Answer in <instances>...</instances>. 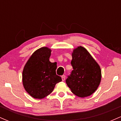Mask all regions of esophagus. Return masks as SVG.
<instances>
[{
    "label": "esophagus",
    "instance_id": "34e87169",
    "mask_svg": "<svg viewBox=\"0 0 121 121\" xmlns=\"http://www.w3.org/2000/svg\"><path fill=\"white\" fill-rule=\"evenodd\" d=\"M61 78H62V81H65V75H62V76H61Z\"/></svg>",
    "mask_w": 121,
    "mask_h": 121
}]
</instances>
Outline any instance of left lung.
Listing matches in <instances>:
<instances>
[{
	"label": "left lung",
	"instance_id": "8db88e82",
	"mask_svg": "<svg viewBox=\"0 0 121 121\" xmlns=\"http://www.w3.org/2000/svg\"><path fill=\"white\" fill-rule=\"evenodd\" d=\"M72 56L73 70L66 80V84L77 96H89L95 92L101 82L100 66L83 47L73 49Z\"/></svg>",
	"mask_w": 121,
	"mask_h": 121
}]
</instances>
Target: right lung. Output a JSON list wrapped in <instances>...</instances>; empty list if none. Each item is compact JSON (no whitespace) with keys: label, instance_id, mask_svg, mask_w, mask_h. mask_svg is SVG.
<instances>
[{"label":"right lung","instance_id":"right-lung-1","mask_svg":"<svg viewBox=\"0 0 121 121\" xmlns=\"http://www.w3.org/2000/svg\"><path fill=\"white\" fill-rule=\"evenodd\" d=\"M51 49L42 47L33 53L26 62L22 74L25 90L31 97L42 99L52 92L57 83L62 81L56 73V62H51Z\"/></svg>","mask_w":121,"mask_h":121}]
</instances>
